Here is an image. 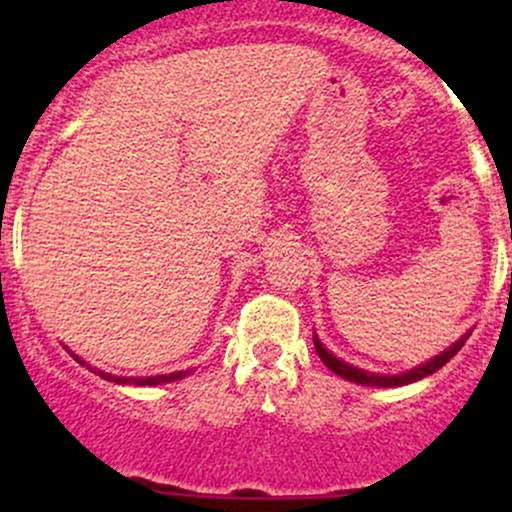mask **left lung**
I'll return each mask as SVG.
<instances>
[{
  "mask_svg": "<svg viewBox=\"0 0 512 512\" xmlns=\"http://www.w3.org/2000/svg\"><path fill=\"white\" fill-rule=\"evenodd\" d=\"M467 337H469V332L462 334V337L457 339V342L452 344V346H448V349H445V351H440L438 356H433L431 361L421 363V366L411 368V370H407V373H399V375H378V373H368V370H363V368L349 366V363L342 361V358H337L334 354H330V351L325 349V344H322L320 339H317V334L313 337V342H315L317 356L322 358V363H325V366L330 368L332 373L342 375L344 380H351V383H356V385H368V387H399V385L416 383V380L426 378V375L436 373L438 368H443L445 363H448L450 358L455 356L457 351L462 349V344L467 342Z\"/></svg>",
  "mask_w": 512,
  "mask_h": 512,
  "instance_id": "obj_1",
  "label": "left lung"
}]
</instances>
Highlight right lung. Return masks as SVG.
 <instances>
[{
	"mask_svg": "<svg viewBox=\"0 0 512 512\" xmlns=\"http://www.w3.org/2000/svg\"><path fill=\"white\" fill-rule=\"evenodd\" d=\"M76 361L81 363V366H86L84 361H81L79 356L76 354H72ZM91 368V366H88ZM96 370V368H93ZM98 375H101V378H105V380H113V383H117V385H163V383H173V380H180V378H185L187 373H190V370H178V373H168V375H151V378H117V375H110V373H103V370H96Z\"/></svg>",
	"mask_w": 512,
	"mask_h": 512,
	"instance_id": "obj_1",
	"label": "right lung"
}]
</instances>
